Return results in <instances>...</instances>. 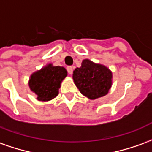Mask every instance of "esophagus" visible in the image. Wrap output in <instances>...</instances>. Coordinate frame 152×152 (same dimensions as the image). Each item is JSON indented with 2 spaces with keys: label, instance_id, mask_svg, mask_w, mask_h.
Here are the masks:
<instances>
[{
  "label": "esophagus",
  "instance_id": "esophagus-1",
  "mask_svg": "<svg viewBox=\"0 0 152 152\" xmlns=\"http://www.w3.org/2000/svg\"><path fill=\"white\" fill-rule=\"evenodd\" d=\"M66 71H67V72L69 73V74H72L73 67L72 66H67L66 67Z\"/></svg>",
  "mask_w": 152,
  "mask_h": 152
}]
</instances>
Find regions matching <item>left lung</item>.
Masks as SVG:
<instances>
[{
  "instance_id": "left-lung-1",
  "label": "left lung",
  "mask_w": 152,
  "mask_h": 152,
  "mask_svg": "<svg viewBox=\"0 0 152 152\" xmlns=\"http://www.w3.org/2000/svg\"><path fill=\"white\" fill-rule=\"evenodd\" d=\"M72 78L83 95L96 99L108 93L112 86V73L107 66L85 59L81 66L73 72Z\"/></svg>"
}]
</instances>
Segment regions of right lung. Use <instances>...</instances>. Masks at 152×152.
I'll return each mask as SVG.
<instances>
[{
    "label": "right lung",
    "mask_w": 152,
    "mask_h": 152,
    "mask_svg": "<svg viewBox=\"0 0 152 152\" xmlns=\"http://www.w3.org/2000/svg\"><path fill=\"white\" fill-rule=\"evenodd\" d=\"M67 75L63 66L49 64L34 72L29 80V87L40 101H50L58 94L60 84Z\"/></svg>",
    "instance_id": "obj_1"
}]
</instances>
